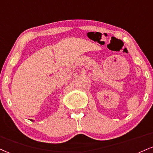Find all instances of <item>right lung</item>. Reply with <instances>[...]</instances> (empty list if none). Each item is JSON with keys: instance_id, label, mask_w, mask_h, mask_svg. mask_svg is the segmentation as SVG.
<instances>
[{"instance_id": "1", "label": "right lung", "mask_w": 153, "mask_h": 153, "mask_svg": "<svg viewBox=\"0 0 153 153\" xmlns=\"http://www.w3.org/2000/svg\"><path fill=\"white\" fill-rule=\"evenodd\" d=\"M31 120V121H33V120Z\"/></svg>"}]
</instances>
